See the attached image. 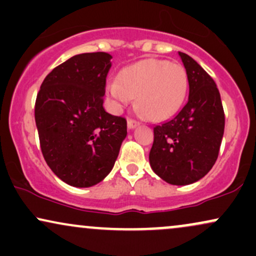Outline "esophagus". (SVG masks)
I'll return each mask as SVG.
<instances>
[{
    "instance_id": "1",
    "label": "esophagus",
    "mask_w": 256,
    "mask_h": 256,
    "mask_svg": "<svg viewBox=\"0 0 256 256\" xmlns=\"http://www.w3.org/2000/svg\"><path fill=\"white\" fill-rule=\"evenodd\" d=\"M138 125H140V124H138L136 120H132V119L128 120V128H130V130H132V128H137Z\"/></svg>"
}]
</instances>
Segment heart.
<instances>
[{"label":"heart","instance_id":"obj_1","mask_svg":"<svg viewBox=\"0 0 256 256\" xmlns=\"http://www.w3.org/2000/svg\"><path fill=\"white\" fill-rule=\"evenodd\" d=\"M188 90L184 67L166 60L146 58L122 70L118 79L107 84L116 110H122L137 96V106L152 120H164L183 104Z\"/></svg>","mask_w":256,"mask_h":256}]
</instances>
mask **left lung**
<instances>
[{
  "instance_id": "left-lung-1",
  "label": "left lung",
  "mask_w": 256,
  "mask_h": 256,
  "mask_svg": "<svg viewBox=\"0 0 256 256\" xmlns=\"http://www.w3.org/2000/svg\"><path fill=\"white\" fill-rule=\"evenodd\" d=\"M178 54L189 80V98L174 118L154 128L149 162L167 183L189 185L204 178L216 164L225 116L213 78L189 55Z\"/></svg>"
}]
</instances>
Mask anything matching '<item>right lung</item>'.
I'll return each mask as SVG.
<instances>
[{"instance_id":"right-lung-1","label":"right lung","mask_w":256,"mask_h":256,"mask_svg":"<svg viewBox=\"0 0 256 256\" xmlns=\"http://www.w3.org/2000/svg\"><path fill=\"white\" fill-rule=\"evenodd\" d=\"M112 55L85 52L58 64L40 85L34 120L44 160L66 184L89 188L112 171L126 120L104 108Z\"/></svg>"}]
</instances>
